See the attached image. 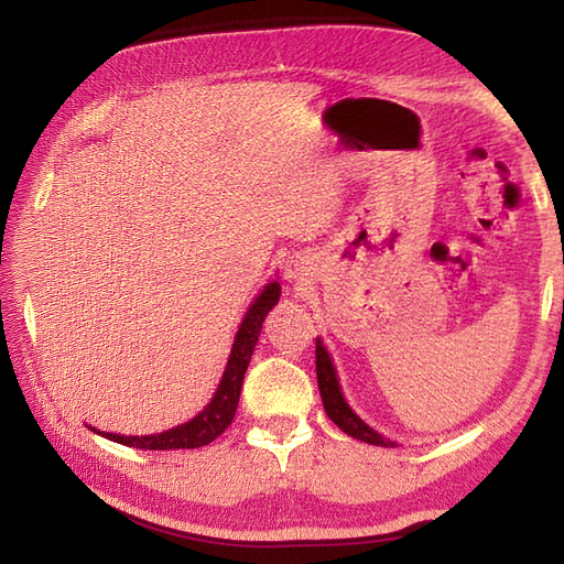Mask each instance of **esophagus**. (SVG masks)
I'll return each instance as SVG.
<instances>
[{
  "label": "esophagus",
  "mask_w": 564,
  "mask_h": 564,
  "mask_svg": "<svg viewBox=\"0 0 564 564\" xmlns=\"http://www.w3.org/2000/svg\"><path fill=\"white\" fill-rule=\"evenodd\" d=\"M284 270H286V278L303 280V275H308L311 272V261L305 259V256H292V259L286 261Z\"/></svg>",
  "instance_id": "obj_1"
}]
</instances>
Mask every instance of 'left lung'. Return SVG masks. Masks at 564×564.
I'll use <instances>...</instances> for the list:
<instances>
[{
    "mask_svg": "<svg viewBox=\"0 0 564 564\" xmlns=\"http://www.w3.org/2000/svg\"><path fill=\"white\" fill-rule=\"evenodd\" d=\"M315 367H317V386H319L324 412H327V416L338 425V429L355 440L367 442V445L395 447V442H390L383 435H379L377 431H371L369 425L348 406V402L344 400V392H340V388H338L332 357H329L327 348L322 346L319 338L315 340Z\"/></svg>",
    "mask_w": 564,
    "mask_h": 564,
    "instance_id": "obj_1",
    "label": "left lung"
}]
</instances>
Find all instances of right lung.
I'll return each instance as SVG.
<instances>
[{"label": "right lung", "instance_id": "right-lung-1", "mask_svg": "<svg viewBox=\"0 0 564 564\" xmlns=\"http://www.w3.org/2000/svg\"><path fill=\"white\" fill-rule=\"evenodd\" d=\"M280 292H282L280 282L272 280L270 284L263 286V292L256 296V301L249 305L240 329H237L235 344L230 350V360L224 371V379H220L212 402L204 406L195 419H191L183 425H176V429H172V431L158 433V435H115V433H104L96 429H91V431L112 440V442H119V445L135 447V449L160 452V449H195V447L209 445V442H214L220 433H224L235 419L245 373H247L249 360L253 355V348H256V344H259L263 319L272 311V305L280 301Z\"/></svg>", "mask_w": 564, "mask_h": 564}]
</instances>
